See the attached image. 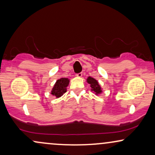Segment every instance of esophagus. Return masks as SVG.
<instances>
[{"mask_svg":"<svg viewBox=\"0 0 155 155\" xmlns=\"http://www.w3.org/2000/svg\"><path fill=\"white\" fill-rule=\"evenodd\" d=\"M82 74H83V73H82V72H81V73H79V74H76V76H77V77H79V78H80V77H81L82 76Z\"/></svg>","mask_w":155,"mask_h":155,"instance_id":"34e87169","label":"esophagus"}]
</instances>
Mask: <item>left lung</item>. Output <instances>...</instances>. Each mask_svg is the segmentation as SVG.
I'll list each match as a JSON object with an SVG mask.
<instances>
[{
	"label": "left lung",
	"instance_id": "left-lung-1",
	"mask_svg": "<svg viewBox=\"0 0 155 155\" xmlns=\"http://www.w3.org/2000/svg\"><path fill=\"white\" fill-rule=\"evenodd\" d=\"M87 81L88 84H90V87L91 88V91H94V93H95L96 95H99L101 93H102V89H101V86L99 85L97 80L91 77V76H89L87 79Z\"/></svg>",
	"mask_w": 155,
	"mask_h": 155
}]
</instances>
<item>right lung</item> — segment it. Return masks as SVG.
<instances>
[{
	"instance_id": "right-lung-1",
	"label": "right lung",
	"mask_w": 155,
	"mask_h": 155,
	"mask_svg": "<svg viewBox=\"0 0 155 155\" xmlns=\"http://www.w3.org/2000/svg\"><path fill=\"white\" fill-rule=\"evenodd\" d=\"M69 84V79L68 78H61L55 83L51 90V94L56 98H59L66 92V87Z\"/></svg>"
}]
</instances>
